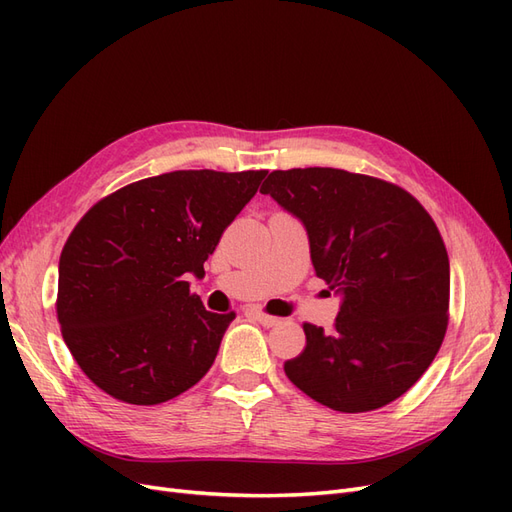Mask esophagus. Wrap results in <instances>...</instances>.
Returning <instances> with one entry per match:
<instances>
[{
  "instance_id": "esophagus-1",
  "label": "esophagus",
  "mask_w": 512,
  "mask_h": 512,
  "mask_svg": "<svg viewBox=\"0 0 512 512\" xmlns=\"http://www.w3.org/2000/svg\"><path fill=\"white\" fill-rule=\"evenodd\" d=\"M247 314H250L256 322H260L262 327H275V324H280V318H275V316H269V314H265V312H260L258 307L247 309Z\"/></svg>"
}]
</instances>
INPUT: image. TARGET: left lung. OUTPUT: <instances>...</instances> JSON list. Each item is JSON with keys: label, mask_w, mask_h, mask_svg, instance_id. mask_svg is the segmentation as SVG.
I'll list each match as a JSON object with an SVG mask.
<instances>
[{"label": "left lung", "mask_w": 512, "mask_h": 512, "mask_svg": "<svg viewBox=\"0 0 512 512\" xmlns=\"http://www.w3.org/2000/svg\"><path fill=\"white\" fill-rule=\"evenodd\" d=\"M260 192L301 220L316 275L342 294L333 331L303 324L307 344L286 376L337 412L391 404L446 333L451 267L438 226L399 185L339 168L273 170Z\"/></svg>", "instance_id": "left-lung-1"}]
</instances>
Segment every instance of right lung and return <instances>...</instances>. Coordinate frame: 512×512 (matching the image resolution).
I'll return each instance as SVG.
<instances>
[{
  "instance_id": "add662e5",
  "label": "right lung",
  "mask_w": 512,
  "mask_h": 512,
  "mask_svg": "<svg viewBox=\"0 0 512 512\" xmlns=\"http://www.w3.org/2000/svg\"><path fill=\"white\" fill-rule=\"evenodd\" d=\"M267 170H175L91 207L59 258L57 320L98 389L156 406L203 378L235 312H207L185 275L250 203Z\"/></svg>"
}]
</instances>
